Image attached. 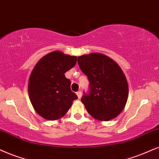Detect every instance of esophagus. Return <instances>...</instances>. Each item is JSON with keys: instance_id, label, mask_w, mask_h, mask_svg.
Wrapping results in <instances>:
<instances>
[{"instance_id": "1", "label": "esophagus", "mask_w": 159, "mask_h": 159, "mask_svg": "<svg viewBox=\"0 0 159 159\" xmlns=\"http://www.w3.org/2000/svg\"><path fill=\"white\" fill-rule=\"evenodd\" d=\"M76 94H77V96H78V99H80V98H81V92H80V91H78V92H76Z\"/></svg>"}]
</instances>
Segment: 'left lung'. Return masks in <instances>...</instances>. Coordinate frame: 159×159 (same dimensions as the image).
Returning <instances> with one entry per match:
<instances>
[{
  "mask_svg": "<svg viewBox=\"0 0 159 159\" xmlns=\"http://www.w3.org/2000/svg\"><path fill=\"white\" fill-rule=\"evenodd\" d=\"M81 71L90 82L89 94L81 102L90 115L100 121H108L124 109L128 98L125 75L116 61L99 53L78 56Z\"/></svg>",
  "mask_w": 159,
  "mask_h": 159,
  "instance_id": "1",
  "label": "left lung"
}]
</instances>
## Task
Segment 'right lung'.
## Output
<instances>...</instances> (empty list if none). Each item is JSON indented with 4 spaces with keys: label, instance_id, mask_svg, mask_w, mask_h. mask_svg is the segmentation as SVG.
<instances>
[{
    "label": "right lung",
    "instance_id": "right-lung-1",
    "mask_svg": "<svg viewBox=\"0 0 159 159\" xmlns=\"http://www.w3.org/2000/svg\"><path fill=\"white\" fill-rule=\"evenodd\" d=\"M77 56L56 51L36 64L29 80V96L37 114L48 120L61 118L78 96L70 89L65 73L75 65Z\"/></svg>",
    "mask_w": 159,
    "mask_h": 159
}]
</instances>
